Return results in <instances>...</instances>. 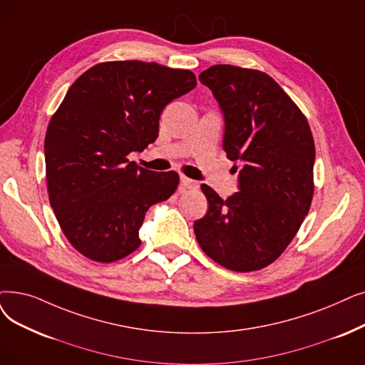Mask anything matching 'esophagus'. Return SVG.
I'll return each instance as SVG.
<instances>
[{
    "label": "esophagus",
    "instance_id": "34e87169",
    "mask_svg": "<svg viewBox=\"0 0 365 365\" xmlns=\"http://www.w3.org/2000/svg\"><path fill=\"white\" fill-rule=\"evenodd\" d=\"M180 186H182L183 191H187V189H197L200 185H198V182L194 180V179H187V178L182 176V178H180Z\"/></svg>",
    "mask_w": 365,
    "mask_h": 365
}]
</instances>
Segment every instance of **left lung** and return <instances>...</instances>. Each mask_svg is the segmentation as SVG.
I'll list each match as a JSON object with an SVG mask.
<instances>
[{
  "label": "left lung",
  "mask_w": 365,
  "mask_h": 365,
  "mask_svg": "<svg viewBox=\"0 0 365 365\" xmlns=\"http://www.w3.org/2000/svg\"><path fill=\"white\" fill-rule=\"evenodd\" d=\"M198 78L224 113V150L243 168L240 191L227 200L201 185L209 210L194 224L197 242L228 270L257 272L282 255L309 213L313 135L289 95L259 70L219 64Z\"/></svg>",
  "instance_id": "8db88e82"
}]
</instances>
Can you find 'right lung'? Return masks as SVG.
I'll return each mask as SVG.
<instances>
[{"instance_id": "obj_1", "label": "right lung", "mask_w": 365, "mask_h": 365, "mask_svg": "<svg viewBox=\"0 0 365 365\" xmlns=\"http://www.w3.org/2000/svg\"><path fill=\"white\" fill-rule=\"evenodd\" d=\"M195 85L189 70L108 61L70 86L46 131V179L58 224L83 257H128L150 205L178 189L176 171H150L126 156L153 143L164 107Z\"/></svg>"}]
</instances>
